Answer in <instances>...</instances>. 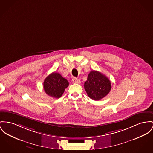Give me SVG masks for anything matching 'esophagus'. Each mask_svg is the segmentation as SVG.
I'll list each match as a JSON object with an SVG mask.
<instances>
[{"mask_svg":"<svg viewBox=\"0 0 153 153\" xmlns=\"http://www.w3.org/2000/svg\"><path fill=\"white\" fill-rule=\"evenodd\" d=\"M72 82H73L74 83H78V84H79V83H81V81H80L79 79L76 78H72Z\"/></svg>","mask_w":153,"mask_h":153,"instance_id":"obj_1","label":"esophagus"}]
</instances>
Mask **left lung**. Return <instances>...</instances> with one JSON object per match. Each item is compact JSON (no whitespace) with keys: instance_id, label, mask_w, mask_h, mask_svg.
Segmentation results:
<instances>
[{"instance_id":"obj_1","label":"left lung","mask_w":153,"mask_h":153,"mask_svg":"<svg viewBox=\"0 0 153 153\" xmlns=\"http://www.w3.org/2000/svg\"><path fill=\"white\" fill-rule=\"evenodd\" d=\"M84 88L88 96L94 100H101L111 89L109 79L97 71H92L88 75V79L84 83Z\"/></svg>"}]
</instances>
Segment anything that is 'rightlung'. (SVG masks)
<instances>
[{
    "label": "right lung",
    "instance_id": "add662e5",
    "mask_svg": "<svg viewBox=\"0 0 153 153\" xmlns=\"http://www.w3.org/2000/svg\"><path fill=\"white\" fill-rule=\"evenodd\" d=\"M69 85L68 81L59 73L53 72L43 82V89L46 93L52 97L59 99Z\"/></svg>",
    "mask_w": 153,
    "mask_h": 153
}]
</instances>
